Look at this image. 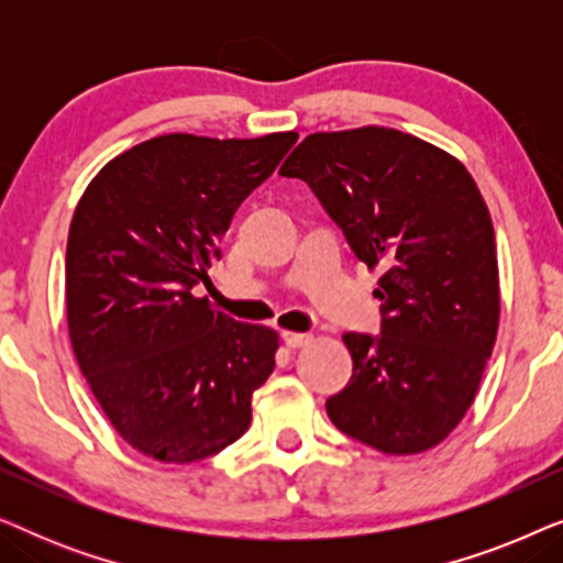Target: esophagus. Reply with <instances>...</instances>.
Masks as SVG:
<instances>
[{
    "instance_id": "esophagus-1",
    "label": "esophagus",
    "mask_w": 563,
    "mask_h": 563,
    "mask_svg": "<svg viewBox=\"0 0 563 563\" xmlns=\"http://www.w3.org/2000/svg\"><path fill=\"white\" fill-rule=\"evenodd\" d=\"M312 341V333H297V330H284V343L289 349H299V345H307Z\"/></svg>"
}]
</instances>
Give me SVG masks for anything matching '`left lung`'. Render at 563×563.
<instances>
[{"mask_svg":"<svg viewBox=\"0 0 563 563\" xmlns=\"http://www.w3.org/2000/svg\"><path fill=\"white\" fill-rule=\"evenodd\" d=\"M279 174L310 184L382 272V335H343L353 376L328 418L389 456L435 449L472 407L497 341V243L479 187L449 151L379 125L307 135Z\"/></svg>","mask_w":563,"mask_h":563,"instance_id":"1","label":"left lung"}]
</instances>
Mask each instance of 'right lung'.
Listing matches in <instances>:
<instances>
[{
	"mask_svg": "<svg viewBox=\"0 0 563 563\" xmlns=\"http://www.w3.org/2000/svg\"><path fill=\"white\" fill-rule=\"evenodd\" d=\"M295 130L168 133L99 168L66 245V320L91 395L122 441L164 464L235 443L276 366L279 333L195 297L238 205L274 174Z\"/></svg>",
	"mask_w": 563,
	"mask_h": 563,
	"instance_id": "1",
	"label": "right lung"
}]
</instances>
